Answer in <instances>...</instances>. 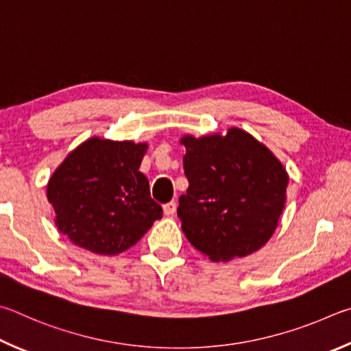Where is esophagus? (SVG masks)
Instances as JSON below:
<instances>
[{
  "mask_svg": "<svg viewBox=\"0 0 351 351\" xmlns=\"http://www.w3.org/2000/svg\"><path fill=\"white\" fill-rule=\"evenodd\" d=\"M176 208H177L176 202H169V204L163 205V213H165V216H172V214L176 213Z\"/></svg>",
  "mask_w": 351,
  "mask_h": 351,
  "instance_id": "esophagus-1",
  "label": "esophagus"
}]
</instances>
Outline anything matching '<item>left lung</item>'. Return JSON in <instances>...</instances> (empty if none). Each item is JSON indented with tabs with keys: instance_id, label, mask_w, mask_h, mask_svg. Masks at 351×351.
Instances as JSON below:
<instances>
[{
	"instance_id": "obj_1",
	"label": "left lung",
	"mask_w": 351,
	"mask_h": 351,
	"mask_svg": "<svg viewBox=\"0 0 351 351\" xmlns=\"http://www.w3.org/2000/svg\"><path fill=\"white\" fill-rule=\"evenodd\" d=\"M183 169L189 182L177 216L193 247L211 261L254 253L278 226L285 206L284 166L242 129L182 138Z\"/></svg>"
}]
</instances>
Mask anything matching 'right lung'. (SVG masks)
<instances>
[{
  "label": "right lung",
  "mask_w": 351,
  "mask_h": 351,
  "mask_svg": "<svg viewBox=\"0 0 351 351\" xmlns=\"http://www.w3.org/2000/svg\"><path fill=\"white\" fill-rule=\"evenodd\" d=\"M146 143L89 138L53 172L47 200L60 232L78 247L114 256L137 243L162 219L140 172Z\"/></svg>",
  "instance_id": "obj_1"
}]
</instances>
